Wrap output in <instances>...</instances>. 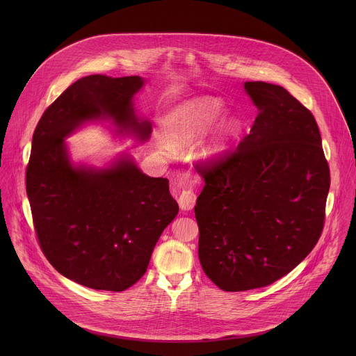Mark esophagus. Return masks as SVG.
Instances as JSON below:
<instances>
[{
	"instance_id": "34e87169",
	"label": "esophagus",
	"mask_w": 356,
	"mask_h": 356,
	"mask_svg": "<svg viewBox=\"0 0 356 356\" xmlns=\"http://www.w3.org/2000/svg\"><path fill=\"white\" fill-rule=\"evenodd\" d=\"M178 204L182 211H191L193 209L196 204V195L193 191H184L178 199Z\"/></svg>"
}]
</instances>
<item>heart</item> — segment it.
Segmentation results:
<instances>
[{
    "mask_svg": "<svg viewBox=\"0 0 356 356\" xmlns=\"http://www.w3.org/2000/svg\"><path fill=\"white\" fill-rule=\"evenodd\" d=\"M223 112V102L213 97L203 96L182 102L168 115L164 129L165 141L175 147L196 141L222 118ZM241 133L243 122L238 116L223 119L197 147V159L205 164L222 161L232 151Z\"/></svg>",
    "mask_w": 356,
    "mask_h": 356,
    "instance_id": "obj_1",
    "label": "heart"
}]
</instances>
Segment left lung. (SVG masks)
I'll use <instances>...</instances> for the list:
<instances>
[{
    "instance_id": "1",
    "label": "left lung",
    "mask_w": 356,
    "mask_h": 356,
    "mask_svg": "<svg viewBox=\"0 0 356 356\" xmlns=\"http://www.w3.org/2000/svg\"><path fill=\"white\" fill-rule=\"evenodd\" d=\"M259 109L225 160L199 168V259L226 292L267 286L312 251L323 227L329 165L312 113L286 89L245 82Z\"/></svg>"
}]
</instances>
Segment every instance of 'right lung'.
Listing matches in <instances>:
<instances>
[{
  "label": "right lung",
  "mask_w": 356,
  "mask_h": 356,
  "mask_svg": "<svg viewBox=\"0 0 356 356\" xmlns=\"http://www.w3.org/2000/svg\"><path fill=\"white\" fill-rule=\"evenodd\" d=\"M141 76L89 75L44 112L33 136L26 189L42 252L65 278L122 292L147 271L163 230L178 215L167 178L144 174L129 153L104 165L74 161L65 141L89 123L144 144L151 122L138 115Z\"/></svg>",
  "instance_id": "right-lung-1"
}]
</instances>
